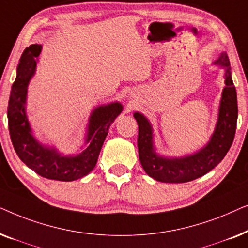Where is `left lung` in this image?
Here are the masks:
<instances>
[{"mask_svg":"<svg viewBox=\"0 0 248 248\" xmlns=\"http://www.w3.org/2000/svg\"><path fill=\"white\" fill-rule=\"evenodd\" d=\"M213 64L225 70V88L219 105L218 120L211 139L204 147L184 157H164L157 154L154 143V128L143 114L135 111L138 122L139 158L144 171L162 183H186L205 175L225 158L235 138L238 107L237 93L232 79L228 55L221 53Z\"/></svg>","mask_w":248,"mask_h":248,"instance_id":"1","label":"left lung"}]
</instances>
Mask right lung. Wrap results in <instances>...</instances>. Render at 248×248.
I'll return each instance as SVG.
<instances>
[{"label":"right lung","mask_w":248,"mask_h":248,"mask_svg":"<svg viewBox=\"0 0 248 248\" xmlns=\"http://www.w3.org/2000/svg\"><path fill=\"white\" fill-rule=\"evenodd\" d=\"M43 46L32 44L23 50L16 67L8 105L9 132L19 158L43 177L61 182H72L87 176L94 168L109 126L123 110L118 101L100 105L91 111L84 139L86 148L77 155H64L56 148L42 144L32 135L27 117L26 104L30 80Z\"/></svg>","instance_id":"right-lung-1"}]
</instances>
